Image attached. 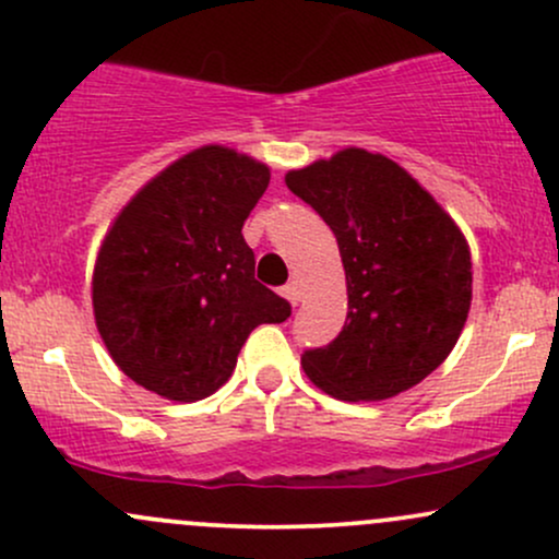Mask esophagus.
Here are the masks:
<instances>
[{"instance_id":"34e87169","label":"esophagus","mask_w":559,"mask_h":559,"mask_svg":"<svg viewBox=\"0 0 559 559\" xmlns=\"http://www.w3.org/2000/svg\"><path fill=\"white\" fill-rule=\"evenodd\" d=\"M284 297H286L288 301H292L294 307H297L299 301H301V292H299V286H297V284H288V286H284Z\"/></svg>"}]
</instances>
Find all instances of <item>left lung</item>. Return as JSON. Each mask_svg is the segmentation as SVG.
Returning a JSON list of instances; mask_svg holds the SVG:
<instances>
[{"label": "left lung", "mask_w": 559, "mask_h": 559, "mask_svg": "<svg viewBox=\"0 0 559 559\" xmlns=\"http://www.w3.org/2000/svg\"><path fill=\"white\" fill-rule=\"evenodd\" d=\"M286 186L331 226L349 297L342 333L301 355L307 378L344 402L413 389L465 329L473 299L465 234L402 165L360 146L288 170Z\"/></svg>", "instance_id": "obj_1"}]
</instances>
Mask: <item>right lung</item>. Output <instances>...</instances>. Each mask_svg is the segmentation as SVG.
Returning <instances> with one entry per match:
<instances>
[{
  "label": "right lung",
  "instance_id": "add662e5",
  "mask_svg": "<svg viewBox=\"0 0 559 559\" xmlns=\"http://www.w3.org/2000/svg\"><path fill=\"white\" fill-rule=\"evenodd\" d=\"M271 168L204 144L159 170L115 215L96 252L94 323L112 362L170 402L215 394L260 323L292 305L254 281L241 226Z\"/></svg>",
  "mask_w": 559,
  "mask_h": 559
}]
</instances>
